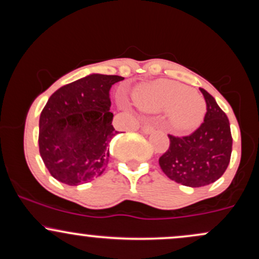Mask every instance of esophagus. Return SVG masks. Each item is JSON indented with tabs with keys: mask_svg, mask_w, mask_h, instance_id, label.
<instances>
[{
	"mask_svg": "<svg viewBox=\"0 0 259 259\" xmlns=\"http://www.w3.org/2000/svg\"><path fill=\"white\" fill-rule=\"evenodd\" d=\"M142 132H144V134H146V135H148V134H152L154 132V126L150 123L145 124L144 127H142Z\"/></svg>",
	"mask_w": 259,
	"mask_h": 259,
	"instance_id": "1",
	"label": "esophagus"
}]
</instances>
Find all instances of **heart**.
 Wrapping results in <instances>:
<instances>
[{
	"instance_id": "obj_1",
	"label": "heart",
	"mask_w": 259,
	"mask_h": 259,
	"mask_svg": "<svg viewBox=\"0 0 259 259\" xmlns=\"http://www.w3.org/2000/svg\"><path fill=\"white\" fill-rule=\"evenodd\" d=\"M140 109L150 113L168 111L167 125L175 134L195 132L203 123L206 102L198 92L179 82L159 80L134 92Z\"/></svg>"
}]
</instances>
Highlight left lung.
I'll use <instances>...</instances> for the list:
<instances>
[{"mask_svg": "<svg viewBox=\"0 0 259 259\" xmlns=\"http://www.w3.org/2000/svg\"><path fill=\"white\" fill-rule=\"evenodd\" d=\"M207 103L203 124L185 138L169 135L168 151L159 158L160 169L169 179L190 187L214 183L230 162L233 138L230 124L212 95L201 89Z\"/></svg>", "mask_w": 259, "mask_h": 259, "instance_id": "obj_1", "label": "left lung"}]
</instances>
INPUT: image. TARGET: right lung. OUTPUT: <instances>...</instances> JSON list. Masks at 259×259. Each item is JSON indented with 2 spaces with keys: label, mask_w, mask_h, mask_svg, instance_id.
<instances>
[{
  "label": "right lung",
  "mask_w": 259,
  "mask_h": 259,
  "mask_svg": "<svg viewBox=\"0 0 259 259\" xmlns=\"http://www.w3.org/2000/svg\"><path fill=\"white\" fill-rule=\"evenodd\" d=\"M119 75L92 73L62 86L47 101L38 120V148L55 179L70 186L99 178L109 160L112 125L109 90Z\"/></svg>",
  "instance_id": "add662e5"
}]
</instances>
